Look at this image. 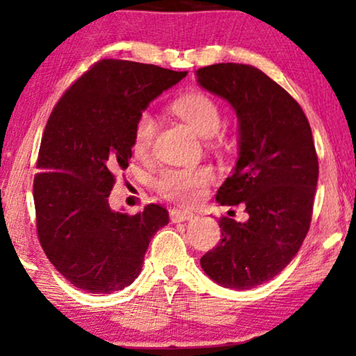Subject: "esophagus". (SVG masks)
Masks as SVG:
<instances>
[{"instance_id": "obj_1", "label": "esophagus", "mask_w": 356, "mask_h": 356, "mask_svg": "<svg viewBox=\"0 0 356 356\" xmlns=\"http://www.w3.org/2000/svg\"><path fill=\"white\" fill-rule=\"evenodd\" d=\"M191 217H193V213L189 211H179V209H172V211H170V218H172L173 223L186 222Z\"/></svg>"}]
</instances>
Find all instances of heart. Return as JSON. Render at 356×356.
<instances>
[{
	"instance_id": "obj_1",
	"label": "heart",
	"mask_w": 356,
	"mask_h": 356,
	"mask_svg": "<svg viewBox=\"0 0 356 356\" xmlns=\"http://www.w3.org/2000/svg\"><path fill=\"white\" fill-rule=\"evenodd\" d=\"M172 110L202 138H212L220 128V110L211 97L201 92H189L178 97L172 104ZM155 128L157 123L149 111H143L138 116L133 129L134 154L147 152L152 145ZM211 179L212 170L209 167L170 168L159 177L157 189L163 197L175 202L193 204L202 196Z\"/></svg>"
}]
</instances>
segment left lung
Wrapping results in <instances>:
<instances>
[{
  "label": "left lung",
  "mask_w": 356,
  "mask_h": 356,
  "mask_svg": "<svg viewBox=\"0 0 356 356\" xmlns=\"http://www.w3.org/2000/svg\"><path fill=\"white\" fill-rule=\"evenodd\" d=\"M196 77L238 118V160L216 199L245 204L250 216L218 220L222 240L201 267L225 289L250 290L280 274L309 230L319 175L313 133L293 97L257 67L218 63Z\"/></svg>",
  "instance_id": "left-lung-1"
}]
</instances>
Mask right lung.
I'll return each mask as SVG.
<instances>
[{
  "instance_id": "1",
  "label": "right lung",
  "mask_w": 356,
  "mask_h": 356,
  "mask_svg": "<svg viewBox=\"0 0 356 356\" xmlns=\"http://www.w3.org/2000/svg\"><path fill=\"white\" fill-rule=\"evenodd\" d=\"M186 74L102 60L53 108L33 179L37 232L48 259L77 289L108 295L133 284L150 240L168 223L162 206L128 216L108 196L113 173L129 165L138 116Z\"/></svg>"
}]
</instances>
